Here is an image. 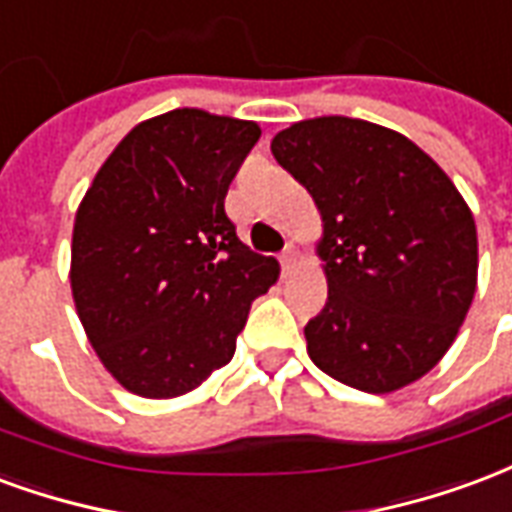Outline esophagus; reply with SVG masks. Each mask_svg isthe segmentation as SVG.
<instances>
[{
  "mask_svg": "<svg viewBox=\"0 0 512 512\" xmlns=\"http://www.w3.org/2000/svg\"><path fill=\"white\" fill-rule=\"evenodd\" d=\"M297 261H300V253H297V248H292V245H289V248L281 253L283 272H292L294 267H297Z\"/></svg>",
  "mask_w": 512,
  "mask_h": 512,
  "instance_id": "obj_1",
  "label": "esophagus"
}]
</instances>
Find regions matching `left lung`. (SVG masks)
Here are the masks:
<instances>
[{"label":"left lung","instance_id":"obj_1","mask_svg":"<svg viewBox=\"0 0 512 512\" xmlns=\"http://www.w3.org/2000/svg\"><path fill=\"white\" fill-rule=\"evenodd\" d=\"M272 155L316 201L327 302L305 324L324 374L393 393L434 368L477 286L475 218L409 138L352 117L294 122Z\"/></svg>","mask_w":512,"mask_h":512}]
</instances>
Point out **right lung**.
<instances>
[{
    "instance_id": "add662e5",
    "label": "right lung",
    "mask_w": 512,
    "mask_h": 512,
    "mask_svg": "<svg viewBox=\"0 0 512 512\" xmlns=\"http://www.w3.org/2000/svg\"><path fill=\"white\" fill-rule=\"evenodd\" d=\"M261 130L174 108L122 138L73 226L70 286L100 363L125 390L177 398L229 363L278 261L253 253L226 193Z\"/></svg>"
}]
</instances>
